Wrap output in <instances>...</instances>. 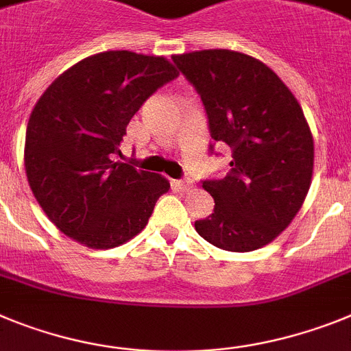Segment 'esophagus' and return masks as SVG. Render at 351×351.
<instances>
[{"label":"esophagus","instance_id":"1","mask_svg":"<svg viewBox=\"0 0 351 351\" xmlns=\"http://www.w3.org/2000/svg\"><path fill=\"white\" fill-rule=\"evenodd\" d=\"M173 185H175V189L182 191V193H189L194 187L191 180H176V182H173Z\"/></svg>","mask_w":351,"mask_h":351}]
</instances>
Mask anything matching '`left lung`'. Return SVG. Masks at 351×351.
Returning a JSON list of instances; mask_svg holds the SVG:
<instances>
[{"mask_svg":"<svg viewBox=\"0 0 351 351\" xmlns=\"http://www.w3.org/2000/svg\"><path fill=\"white\" fill-rule=\"evenodd\" d=\"M173 62L199 93L213 141L231 148L230 173L203 182L213 213L194 228L224 251L263 247L309 193L315 143L302 108L279 75L249 54L205 49Z\"/></svg>","mask_w":351,"mask_h":351,"instance_id":"obj_1","label":"left lung"}]
</instances>
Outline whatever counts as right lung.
<instances>
[{"label": "right lung", "instance_id": "1", "mask_svg": "<svg viewBox=\"0 0 351 351\" xmlns=\"http://www.w3.org/2000/svg\"><path fill=\"white\" fill-rule=\"evenodd\" d=\"M178 75L164 56L93 54L44 91L26 129L24 167L38 205L66 237L91 249L129 242L169 191L164 176L114 162L130 118Z\"/></svg>", "mask_w": 351, "mask_h": 351}]
</instances>
